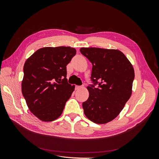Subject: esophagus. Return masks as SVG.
Listing matches in <instances>:
<instances>
[{
  "label": "esophagus",
  "instance_id": "1",
  "mask_svg": "<svg viewBox=\"0 0 159 159\" xmlns=\"http://www.w3.org/2000/svg\"><path fill=\"white\" fill-rule=\"evenodd\" d=\"M83 87H84V85H82V86L76 85V86H75V89H76V90H78V89H81V88H83Z\"/></svg>",
  "mask_w": 159,
  "mask_h": 159
}]
</instances>
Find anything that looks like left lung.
<instances>
[{
	"label": "left lung",
	"mask_w": 159,
	"mask_h": 159,
	"mask_svg": "<svg viewBox=\"0 0 159 159\" xmlns=\"http://www.w3.org/2000/svg\"><path fill=\"white\" fill-rule=\"evenodd\" d=\"M80 52L92 64L89 98L82 103L84 113L91 121L104 124L121 111L132 93L134 78L131 62L118 50L81 48ZM98 84V87L95 88Z\"/></svg>",
	"instance_id": "8db88e82"
}]
</instances>
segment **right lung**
Returning a JSON list of instances; mask_svg holds the SVG:
<instances>
[{
  "instance_id": "right-lung-1",
  "label": "right lung",
  "mask_w": 159,
  "mask_h": 159,
  "mask_svg": "<svg viewBox=\"0 0 159 159\" xmlns=\"http://www.w3.org/2000/svg\"><path fill=\"white\" fill-rule=\"evenodd\" d=\"M74 48L45 47L36 51L24 66L22 93L32 113L42 121H52L63 112L75 85L68 83V65Z\"/></svg>"
}]
</instances>
